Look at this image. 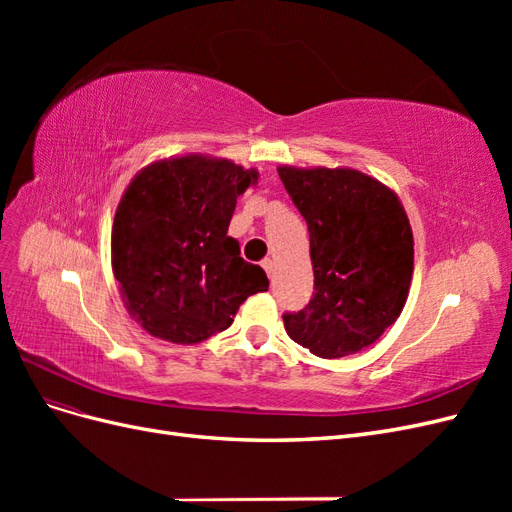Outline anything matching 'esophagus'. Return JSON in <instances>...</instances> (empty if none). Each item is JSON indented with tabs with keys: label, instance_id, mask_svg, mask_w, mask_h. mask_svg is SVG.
Segmentation results:
<instances>
[{
	"label": "esophagus",
	"instance_id": "1",
	"mask_svg": "<svg viewBox=\"0 0 512 512\" xmlns=\"http://www.w3.org/2000/svg\"><path fill=\"white\" fill-rule=\"evenodd\" d=\"M262 269H265V271H267V275L271 277V275H273V260H271V258H265V260H262Z\"/></svg>",
	"mask_w": 512,
	"mask_h": 512
}]
</instances>
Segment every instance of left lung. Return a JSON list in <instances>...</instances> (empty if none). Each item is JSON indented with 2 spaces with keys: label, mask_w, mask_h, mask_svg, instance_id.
Instances as JSON below:
<instances>
[{
  "label": "left lung",
  "mask_w": 512,
  "mask_h": 512,
  "mask_svg": "<svg viewBox=\"0 0 512 512\" xmlns=\"http://www.w3.org/2000/svg\"><path fill=\"white\" fill-rule=\"evenodd\" d=\"M309 230L314 297L284 314L292 342L320 359L376 344L406 305L414 239L397 194L354 168H277Z\"/></svg>",
  "instance_id": "1"
}]
</instances>
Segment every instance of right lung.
Here are the masks:
<instances>
[{"label":"right lung","mask_w":512,"mask_h":512,"mask_svg":"<svg viewBox=\"0 0 512 512\" xmlns=\"http://www.w3.org/2000/svg\"><path fill=\"white\" fill-rule=\"evenodd\" d=\"M258 173L226 158L151 162L123 192L113 222V273L128 314L158 339L198 344L228 329L267 273L228 237L237 198Z\"/></svg>","instance_id":"obj_1"}]
</instances>
